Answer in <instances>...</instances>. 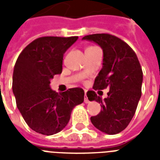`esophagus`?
I'll return each mask as SVG.
<instances>
[{"mask_svg": "<svg viewBox=\"0 0 160 160\" xmlns=\"http://www.w3.org/2000/svg\"><path fill=\"white\" fill-rule=\"evenodd\" d=\"M84 102L86 103V104H88L90 101H89V99H88V98H87V94H85V97H84Z\"/></svg>", "mask_w": 160, "mask_h": 160, "instance_id": "obj_1", "label": "esophagus"}]
</instances>
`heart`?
<instances>
[{"instance_id":"obj_1","label":"heart","mask_w":160,"mask_h":160,"mask_svg":"<svg viewBox=\"0 0 160 160\" xmlns=\"http://www.w3.org/2000/svg\"><path fill=\"white\" fill-rule=\"evenodd\" d=\"M96 49V47H93V46H90V47H87V49H86V51H88V50H91V49Z\"/></svg>"}]
</instances>
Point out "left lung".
<instances>
[{
    "instance_id": "8db88e82",
    "label": "left lung",
    "mask_w": 160,
    "mask_h": 160,
    "mask_svg": "<svg viewBox=\"0 0 160 160\" xmlns=\"http://www.w3.org/2000/svg\"><path fill=\"white\" fill-rule=\"evenodd\" d=\"M82 39L98 43L104 53L103 68L95 79L93 89L110 88L104 100L94 91L87 92L88 99L98 102L102 108L91 122L105 134H118L130 122L141 97L143 73L140 62L130 46L118 37L98 33Z\"/></svg>"
}]
</instances>
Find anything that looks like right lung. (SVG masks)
Listing matches in <instances>:
<instances>
[{
  "instance_id": "right-lung-1",
  "label": "right lung",
  "mask_w": 160,
  "mask_h": 160,
  "mask_svg": "<svg viewBox=\"0 0 160 160\" xmlns=\"http://www.w3.org/2000/svg\"><path fill=\"white\" fill-rule=\"evenodd\" d=\"M78 37H42L19 54L12 73V92L24 120L32 130L52 135L62 130L71 112L83 103L82 88L58 93L51 90L50 80L62 71L63 55Z\"/></svg>"
}]
</instances>
